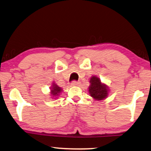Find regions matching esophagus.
I'll return each mask as SVG.
<instances>
[{
    "label": "esophagus",
    "mask_w": 151,
    "mask_h": 151,
    "mask_svg": "<svg viewBox=\"0 0 151 151\" xmlns=\"http://www.w3.org/2000/svg\"><path fill=\"white\" fill-rule=\"evenodd\" d=\"M80 84H81L80 82H77V81L72 82V85H73V86H79Z\"/></svg>",
    "instance_id": "obj_1"
}]
</instances>
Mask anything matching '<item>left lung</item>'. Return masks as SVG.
I'll return each mask as SVG.
<instances>
[{
    "label": "left lung",
    "instance_id": "obj_1",
    "mask_svg": "<svg viewBox=\"0 0 151 151\" xmlns=\"http://www.w3.org/2000/svg\"><path fill=\"white\" fill-rule=\"evenodd\" d=\"M90 85L88 88L89 95L93 99L98 101L104 100L109 96L110 90L105 83L101 81L97 76H92L89 79Z\"/></svg>",
    "mask_w": 151,
    "mask_h": 151
}]
</instances>
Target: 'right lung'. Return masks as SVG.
Listing matches in <instances>:
<instances>
[{
  "label": "right lung",
  "mask_w": 151,
  "mask_h": 151,
  "mask_svg": "<svg viewBox=\"0 0 151 151\" xmlns=\"http://www.w3.org/2000/svg\"><path fill=\"white\" fill-rule=\"evenodd\" d=\"M50 89V96L51 98L54 100V99H58L60 95V93L63 91L62 88L58 86V85L55 83V82L52 83L51 87H49Z\"/></svg>",
  "instance_id": "add662e5"
}]
</instances>
